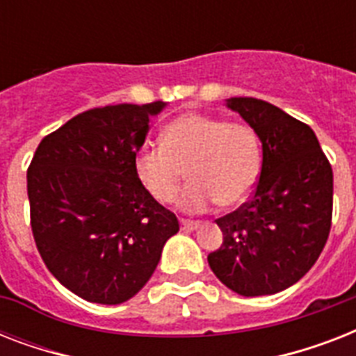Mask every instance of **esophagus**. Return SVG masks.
Listing matches in <instances>:
<instances>
[{
  "label": "esophagus",
  "mask_w": 356,
  "mask_h": 356,
  "mask_svg": "<svg viewBox=\"0 0 356 356\" xmlns=\"http://www.w3.org/2000/svg\"><path fill=\"white\" fill-rule=\"evenodd\" d=\"M200 227V222H194V220H181V229L183 231H194V229Z\"/></svg>",
  "instance_id": "esophagus-1"
}]
</instances>
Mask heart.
<instances>
[{
  "label": "heart",
  "mask_w": 356,
  "mask_h": 356,
  "mask_svg": "<svg viewBox=\"0 0 356 356\" xmlns=\"http://www.w3.org/2000/svg\"><path fill=\"white\" fill-rule=\"evenodd\" d=\"M260 138L249 123L201 113L177 116L162 129L161 147H144L134 159V172L147 194L172 203L190 184L181 207L203 212L214 203L240 207L253 192L260 173Z\"/></svg>",
  "instance_id": "heart-1"
}]
</instances>
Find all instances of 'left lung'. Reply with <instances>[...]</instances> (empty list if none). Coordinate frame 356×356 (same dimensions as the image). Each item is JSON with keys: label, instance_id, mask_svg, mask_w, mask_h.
<instances>
[{"label": "left lung", "instance_id": "8db88e82", "mask_svg": "<svg viewBox=\"0 0 356 356\" xmlns=\"http://www.w3.org/2000/svg\"><path fill=\"white\" fill-rule=\"evenodd\" d=\"M262 142V166L251 200L218 218L214 275L240 296H270L292 286L325 248L332 220V168L314 131L262 99L231 97Z\"/></svg>", "mask_w": 356, "mask_h": 356}]
</instances>
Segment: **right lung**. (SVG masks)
I'll return each mask as SVG.
<instances>
[{"mask_svg":"<svg viewBox=\"0 0 356 356\" xmlns=\"http://www.w3.org/2000/svg\"><path fill=\"white\" fill-rule=\"evenodd\" d=\"M166 103L108 105L42 138L27 170L31 229L44 264L75 296L118 305L153 275L177 216L136 177L151 116Z\"/></svg>","mask_w":356,"mask_h":356,"instance_id":"right-lung-1","label":"right lung"}]
</instances>
